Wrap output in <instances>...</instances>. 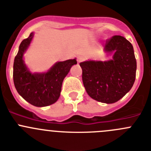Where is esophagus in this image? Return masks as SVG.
Segmentation results:
<instances>
[{"mask_svg": "<svg viewBox=\"0 0 151 151\" xmlns=\"http://www.w3.org/2000/svg\"><path fill=\"white\" fill-rule=\"evenodd\" d=\"M77 63H81V62H83L84 60V58L83 57V56H78L77 58Z\"/></svg>", "mask_w": 151, "mask_h": 151, "instance_id": "1", "label": "esophagus"}]
</instances>
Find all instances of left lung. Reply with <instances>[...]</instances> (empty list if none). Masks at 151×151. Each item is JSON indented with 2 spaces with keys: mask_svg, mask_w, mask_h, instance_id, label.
<instances>
[{
  "mask_svg": "<svg viewBox=\"0 0 151 151\" xmlns=\"http://www.w3.org/2000/svg\"><path fill=\"white\" fill-rule=\"evenodd\" d=\"M105 51L112 53L109 61L80 63L84 87L95 101L113 104L133 87L136 79V60L132 44L121 36H113L105 44Z\"/></svg>",
  "mask_w": 151,
  "mask_h": 151,
  "instance_id": "obj_1",
  "label": "left lung"
}]
</instances>
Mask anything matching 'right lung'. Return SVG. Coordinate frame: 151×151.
<instances>
[{
  "mask_svg": "<svg viewBox=\"0 0 151 151\" xmlns=\"http://www.w3.org/2000/svg\"><path fill=\"white\" fill-rule=\"evenodd\" d=\"M33 33L24 39L15 56L13 65V81L18 94L30 104L39 107L56 102L60 98L63 81L77 60L56 63L47 72L31 74L24 63L23 54L33 39Z\"/></svg>",
  "mask_w": 151,
  "mask_h": 151,
  "instance_id": "right-lung-1",
  "label": "right lung"
}]
</instances>
